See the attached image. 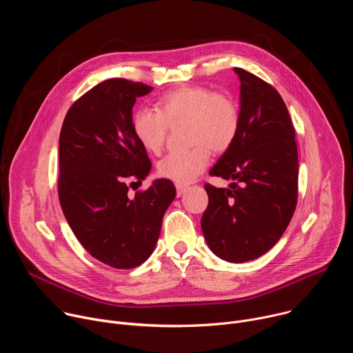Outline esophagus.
<instances>
[{
	"label": "esophagus",
	"instance_id": "obj_1",
	"mask_svg": "<svg viewBox=\"0 0 353 353\" xmlns=\"http://www.w3.org/2000/svg\"><path fill=\"white\" fill-rule=\"evenodd\" d=\"M176 191H177V196H181L187 191V185L176 183Z\"/></svg>",
	"mask_w": 353,
	"mask_h": 353
}]
</instances>
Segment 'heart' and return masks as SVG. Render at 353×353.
Instances as JSON below:
<instances>
[{"mask_svg":"<svg viewBox=\"0 0 353 353\" xmlns=\"http://www.w3.org/2000/svg\"><path fill=\"white\" fill-rule=\"evenodd\" d=\"M184 121L192 146L166 155L158 165L161 177L179 184L192 181L208 166L211 149L222 154L233 145L240 130V110L228 93L201 85H180L158 99L155 110H137L131 128L146 152L157 155L166 142L169 127Z\"/></svg>","mask_w":353,"mask_h":353,"instance_id":"heart-1","label":"heart"}]
</instances>
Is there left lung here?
<instances>
[{"label":"left lung","instance_id":"obj_1","mask_svg":"<svg viewBox=\"0 0 353 353\" xmlns=\"http://www.w3.org/2000/svg\"><path fill=\"white\" fill-rule=\"evenodd\" d=\"M234 72L241 83L240 130L210 170L234 183L205 184L201 229L218 257L245 263L265 254L286 230L297 204L299 159L294 127L278 90L243 68Z\"/></svg>","mask_w":353,"mask_h":353}]
</instances>
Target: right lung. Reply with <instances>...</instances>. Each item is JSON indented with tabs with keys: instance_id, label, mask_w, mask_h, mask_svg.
Segmentation results:
<instances>
[{
	"instance_id": "obj_1",
	"label": "right lung",
	"mask_w": 353,
	"mask_h": 353,
	"mask_svg": "<svg viewBox=\"0 0 353 353\" xmlns=\"http://www.w3.org/2000/svg\"><path fill=\"white\" fill-rule=\"evenodd\" d=\"M150 90L124 78L100 82L70 108L60 132L64 216L88 253L117 270L135 268L152 254L176 196L168 179L128 195L152 166L131 128L137 97Z\"/></svg>"
}]
</instances>
